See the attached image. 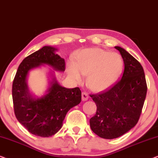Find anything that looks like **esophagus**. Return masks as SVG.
<instances>
[{"instance_id":"34e87169","label":"esophagus","mask_w":158,"mask_h":158,"mask_svg":"<svg viewBox=\"0 0 158 158\" xmlns=\"http://www.w3.org/2000/svg\"><path fill=\"white\" fill-rule=\"evenodd\" d=\"M88 98H89V96H88V94H87L86 92H83L82 93V100L83 101H87Z\"/></svg>"}]
</instances>
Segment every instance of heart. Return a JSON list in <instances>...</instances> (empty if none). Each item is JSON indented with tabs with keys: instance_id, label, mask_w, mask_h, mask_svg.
I'll use <instances>...</instances> for the list:
<instances>
[{
	"instance_id": "1",
	"label": "heart",
	"mask_w": 158,
	"mask_h": 158,
	"mask_svg": "<svg viewBox=\"0 0 158 158\" xmlns=\"http://www.w3.org/2000/svg\"><path fill=\"white\" fill-rule=\"evenodd\" d=\"M124 62L120 55L101 49L81 52L76 62H69L68 74L74 81L81 82L83 75H88L87 83L95 91L107 89L122 74Z\"/></svg>"
}]
</instances>
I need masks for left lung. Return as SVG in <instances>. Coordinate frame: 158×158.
I'll return each instance as SVG.
<instances>
[{"mask_svg": "<svg viewBox=\"0 0 158 158\" xmlns=\"http://www.w3.org/2000/svg\"><path fill=\"white\" fill-rule=\"evenodd\" d=\"M115 48L124 60L122 78L109 89L90 95L97 106L90 119V128L98 137L109 139L121 137L137 124L148 90L141 64L124 49Z\"/></svg>", "mask_w": 158, "mask_h": 158, "instance_id": "left-lung-1", "label": "left lung"}]
</instances>
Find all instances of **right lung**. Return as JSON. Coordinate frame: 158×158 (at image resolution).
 Segmentation results:
<instances>
[{
  "label": "right lung",
  "mask_w": 158,
  "mask_h": 158,
  "mask_svg": "<svg viewBox=\"0 0 158 158\" xmlns=\"http://www.w3.org/2000/svg\"><path fill=\"white\" fill-rule=\"evenodd\" d=\"M57 49L44 46L25 58L19 64L12 85L14 113L19 122L32 135L51 137L62 127L67 113L81 101L78 87L66 88L54 77L46 94L35 98L29 93L27 76L32 69L45 64L64 72L65 62L55 52Z\"/></svg>",
  "instance_id": "add662e5"
}]
</instances>
